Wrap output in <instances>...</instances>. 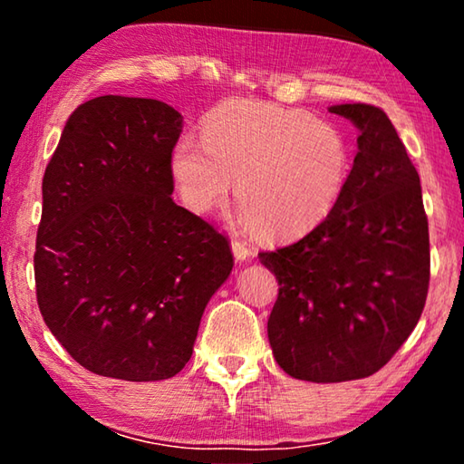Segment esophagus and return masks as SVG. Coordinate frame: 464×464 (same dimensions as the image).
I'll return each mask as SVG.
<instances>
[{"mask_svg": "<svg viewBox=\"0 0 464 464\" xmlns=\"http://www.w3.org/2000/svg\"><path fill=\"white\" fill-rule=\"evenodd\" d=\"M231 247H233V256L237 257L239 262H243V260H249L251 256H254V247L249 246L247 241H243V239H237L235 237L233 241H231Z\"/></svg>", "mask_w": 464, "mask_h": 464, "instance_id": "34e87169", "label": "esophagus"}]
</instances>
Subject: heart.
Instances as JSON below:
<instances>
[{
    "mask_svg": "<svg viewBox=\"0 0 464 464\" xmlns=\"http://www.w3.org/2000/svg\"><path fill=\"white\" fill-rule=\"evenodd\" d=\"M202 143L182 139L171 176L184 204L208 213L235 198L266 237L307 233L332 213L350 171L348 140L334 124L266 102H229L202 124Z\"/></svg>",
    "mask_w": 464,
    "mask_h": 464,
    "instance_id": "heart-1",
    "label": "heart"
}]
</instances>
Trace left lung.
Instances as JSON below:
<instances>
[{
  "instance_id": "left-lung-1",
  "label": "left lung",
  "mask_w": 464,
  "mask_h": 464,
  "mask_svg": "<svg viewBox=\"0 0 464 464\" xmlns=\"http://www.w3.org/2000/svg\"><path fill=\"white\" fill-rule=\"evenodd\" d=\"M329 112L360 130L340 200L303 239L260 254L280 285L268 319L274 358L311 382L381 371L418 325L430 285L420 176L389 116L372 104Z\"/></svg>"
}]
</instances>
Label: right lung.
Here are the masks:
<instances>
[{
	"label": "right lung",
	"instance_id": "obj_1",
	"mask_svg": "<svg viewBox=\"0 0 464 464\" xmlns=\"http://www.w3.org/2000/svg\"><path fill=\"white\" fill-rule=\"evenodd\" d=\"M179 132L182 114L160 100L100 96L73 110L44 169L38 309L100 376H176L233 268L229 239L171 200Z\"/></svg>",
	"mask_w": 464,
	"mask_h": 464
}]
</instances>
